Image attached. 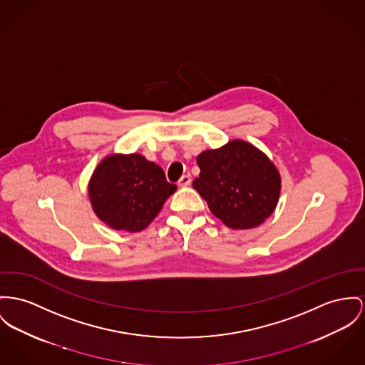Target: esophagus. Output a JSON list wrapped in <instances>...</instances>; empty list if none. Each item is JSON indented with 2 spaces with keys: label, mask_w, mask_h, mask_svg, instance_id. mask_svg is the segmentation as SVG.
<instances>
[{
  "label": "esophagus",
  "mask_w": 365,
  "mask_h": 365,
  "mask_svg": "<svg viewBox=\"0 0 365 365\" xmlns=\"http://www.w3.org/2000/svg\"><path fill=\"white\" fill-rule=\"evenodd\" d=\"M191 175L190 174H185L182 175L180 180H178V187H188L191 184Z\"/></svg>",
  "instance_id": "esophagus-1"
}]
</instances>
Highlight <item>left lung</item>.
<instances>
[{
    "instance_id": "obj_1",
    "label": "left lung",
    "mask_w": 365,
    "mask_h": 365,
    "mask_svg": "<svg viewBox=\"0 0 365 365\" xmlns=\"http://www.w3.org/2000/svg\"><path fill=\"white\" fill-rule=\"evenodd\" d=\"M196 163L200 174L192 187L227 227L253 228L274 212L281 177L257 148L235 140L202 152Z\"/></svg>"
}]
</instances>
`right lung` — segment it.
<instances>
[{
    "label": "right lung",
    "instance_id": "right-lung-1",
    "mask_svg": "<svg viewBox=\"0 0 365 365\" xmlns=\"http://www.w3.org/2000/svg\"><path fill=\"white\" fill-rule=\"evenodd\" d=\"M175 190L177 185L168 182L162 168L137 153L103 159L88 185L98 217L128 232L148 227Z\"/></svg>",
    "mask_w": 365,
    "mask_h": 365
}]
</instances>
